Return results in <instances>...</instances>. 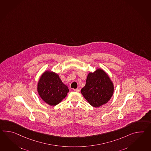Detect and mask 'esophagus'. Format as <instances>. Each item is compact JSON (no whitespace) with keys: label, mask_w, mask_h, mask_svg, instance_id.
Here are the masks:
<instances>
[{"label":"esophagus","mask_w":151,"mask_h":151,"mask_svg":"<svg viewBox=\"0 0 151 151\" xmlns=\"http://www.w3.org/2000/svg\"><path fill=\"white\" fill-rule=\"evenodd\" d=\"M74 91H75V92H77V93H78V92H80V88H78L76 89H74Z\"/></svg>","instance_id":"obj_1"}]
</instances>
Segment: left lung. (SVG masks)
Segmentation results:
<instances>
[{"instance_id":"obj_1","label":"left lung","mask_w":151,"mask_h":151,"mask_svg":"<svg viewBox=\"0 0 151 151\" xmlns=\"http://www.w3.org/2000/svg\"><path fill=\"white\" fill-rule=\"evenodd\" d=\"M114 91V84L109 76L98 68L88 74L86 83L81 92L91 106L100 107L110 100Z\"/></svg>"}]
</instances>
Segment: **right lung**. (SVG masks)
Segmentation results:
<instances>
[{
  "label": "right lung",
  "mask_w": 151,
  "mask_h": 151,
  "mask_svg": "<svg viewBox=\"0 0 151 151\" xmlns=\"http://www.w3.org/2000/svg\"><path fill=\"white\" fill-rule=\"evenodd\" d=\"M37 90L42 100L51 106L59 104L69 91L58 74L48 70L41 75L37 84Z\"/></svg>",
  "instance_id": "1"
}]
</instances>
